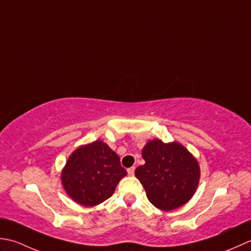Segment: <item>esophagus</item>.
<instances>
[{"label":"esophagus","mask_w":251,"mask_h":251,"mask_svg":"<svg viewBox=\"0 0 251 251\" xmlns=\"http://www.w3.org/2000/svg\"><path fill=\"white\" fill-rule=\"evenodd\" d=\"M134 170H135L134 167L129 168V169H127V175H129L130 176H133V175H134Z\"/></svg>","instance_id":"1"}]
</instances>
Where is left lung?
<instances>
[{"label":"left lung","instance_id":"left-lung-1","mask_svg":"<svg viewBox=\"0 0 251 251\" xmlns=\"http://www.w3.org/2000/svg\"><path fill=\"white\" fill-rule=\"evenodd\" d=\"M145 160L134 175L156 208L171 211L182 207L196 193L201 167L198 160L178 142L148 141L142 150Z\"/></svg>","mask_w":251,"mask_h":251}]
</instances>
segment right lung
I'll use <instances>...</instances> for the list:
<instances>
[{
    "label": "right lung",
    "mask_w": 251,
    "mask_h": 251,
    "mask_svg": "<svg viewBox=\"0 0 251 251\" xmlns=\"http://www.w3.org/2000/svg\"><path fill=\"white\" fill-rule=\"evenodd\" d=\"M126 176L119 156L106 143L96 140L71 152L61 170L60 180L75 202L93 207L111 197Z\"/></svg>",
    "instance_id": "add662e5"
}]
</instances>
